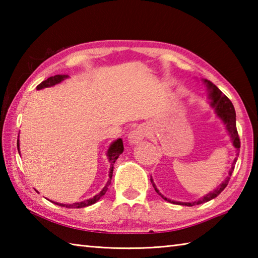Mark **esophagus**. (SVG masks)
<instances>
[{"label": "esophagus", "mask_w": 258, "mask_h": 258, "mask_svg": "<svg viewBox=\"0 0 258 258\" xmlns=\"http://www.w3.org/2000/svg\"><path fill=\"white\" fill-rule=\"evenodd\" d=\"M149 127L146 125H139L137 127H134L131 131L128 134V141L133 145H137L140 141H142L143 139L147 138L149 135Z\"/></svg>", "instance_id": "34e87169"}]
</instances>
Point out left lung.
<instances>
[{"label":"left lung","instance_id":"8db88e82","mask_svg":"<svg viewBox=\"0 0 258 258\" xmlns=\"http://www.w3.org/2000/svg\"><path fill=\"white\" fill-rule=\"evenodd\" d=\"M204 84L206 86V92H207V97L208 99L211 100V106L213 108H215V110L217 112V116L220 117V118L224 121V124L226 125V130H228V132L231 137V140H232V143L235 149H237V156H239V149H240V139H239V134H238V131H237V124H235V110H234V107L232 102L230 101V99L226 97L225 94L222 93V91H220V89L215 85L213 84L211 81L208 80H204ZM237 159L238 158H234V161L232 166H231L230 171H229V175L226 176L225 180L221 183L220 185L217 186V189H215L212 192H209L208 195L205 196L202 199H199L198 202H194V203H177V202H173V200H169L166 197H164L163 195L160 194V192L157 190V187L155 185L154 181H152V178H150V181L152 183V186L155 187L156 192L158 195H160L163 199L167 200L169 203H173V204H180V205H186V206H195V205H200L203 203H207L209 200H212L214 198H216L218 195L221 194L222 191H223L226 185L229 184V181H230V176L232 175V172L234 169V164L237 163Z\"/></svg>","mask_w":258,"mask_h":258}]
</instances>
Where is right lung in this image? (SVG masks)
<instances>
[{"mask_svg": "<svg viewBox=\"0 0 258 258\" xmlns=\"http://www.w3.org/2000/svg\"><path fill=\"white\" fill-rule=\"evenodd\" d=\"M68 75H55V76H51L47 78V80L43 81L41 84L37 85V90H41V89H44V87H49V86H53L55 84H58L61 81H63L64 78H67ZM17 146H18V151H19V140L18 142H17ZM124 151V146H123V141H121V139L116 140L115 142L112 143L109 148L108 150V158L109 161H110V172H109V181L107 183V185L103 187V189L100 191V194H98L97 196H94L93 198L91 199H87L84 200V202H81V203H76V204H71V205H66V204H58L55 203L56 205H59L61 207H66V208H83V207H86V206H90V205H93L94 203H97L98 200L102 197V196L106 194L107 190H108V185L110 184L111 182V177H112V172H113V165H115V161L118 158L119 155L121 152Z\"/></svg>", "mask_w": 258, "mask_h": 258, "instance_id": "right-lung-1", "label": "right lung"}]
</instances>
